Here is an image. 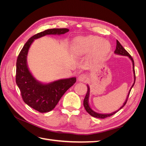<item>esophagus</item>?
Returning <instances> with one entry per match:
<instances>
[{
    "mask_svg": "<svg viewBox=\"0 0 146 146\" xmlns=\"http://www.w3.org/2000/svg\"><path fill=\"white\" fill-rule=\"evenodd\" d=\"M86 79V76L85 74H80V76L78 77V80L80 82H85Z\"/></svg>",
    "mask_w": 146,
    "mask_h": 146,
    "instance_id": "1",
    "label": "esophagus"
}]
</instances>
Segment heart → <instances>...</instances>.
<instances>
[{
	"label": "heart",
	"mask_w": 146,
	"mask_h": 146,
	"mask_svg": "<svg viewBox=\"0 0 146 146\" xmlns=\"http://www.w3.org/2000/svg\"><path fill=\"white\" fill-rule=\"evenodd\" d=\"M110 49L111 44L108 41L93 35L77 37L72 44V50L76 56L82 55L92 50L96 58L102 59L108 54Z\"/></svg>",
	"instance_id": "1"
}]
</instances>
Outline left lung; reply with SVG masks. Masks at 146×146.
Here are the masks:
<instances>
[{
	"instance_id": "1",
	"label": "left lung",
	"mask_w": 146,
	"mask_h": 146,
	"mask_svg": "<svg viewBox=\"0 0 146 146\" xmlns=\"http://www.w3.org/2000/svg\"><path fill=\"white\" fill-rule=\"evenodd\" d=\"M114 54H117V55H123V56H127L132 61V64H133V74H134V82H133V85L131 86L130 90L129 92V94H128V96L127 97V99L125 100V101L124 102V103H123V104L122 105V107L119 108L118 110H117V111H115L114 112H113L111 113H110V114H101V113H96L94 111H93L92 110L90 106L89 105V97H90V87L89 86H88V85H87V87H88V91H87V92H86V94L85 96V99H84V100H83V105H84V107H85L86 111L89 113L91 116H93V117H97V118H100V119H104L105 117H110L112 115H113V114H115L116 113H117L118 111H119L122 108H123V107H124L125 105L127 103V99L128 98H129V94H130V91L131 90V88H133V86H134L135 85V79H136V77H135V64H134V61H133V59L132 58V57L131 56V55L129 54L127 52V50L125 49L124 48H123L122 47V46L120 42H119L117 40H116V48L115 51H114Z\"/></svg>"
}]
</instances>
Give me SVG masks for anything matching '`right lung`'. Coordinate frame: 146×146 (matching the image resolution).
Masks as SVG:
<instances>
[{
	"mask_svg": "<svg viewBox=\"0 0 146 146\" xmlns=\"http://www.w3.org/2000/svg\"><path fill=\"white\" fill-rule=\"evenodd\" d=\"M68 29H52L38 33L25 44L17 56L16 82L24 102L40 113L51 111L58 103L66 91L76 82V78L61 79L44 84L38 81L30 72L27 57L29 48L35 39L47 35H62L69 32Z\"/></svg>",
	"mask_w": 146,
	"mask_h": 146,
	"instance_id": "obj_1",
	"label": "right lung"
}]
</instances>
